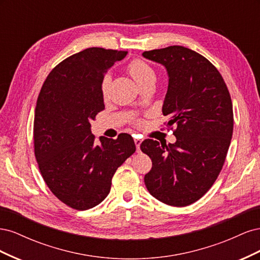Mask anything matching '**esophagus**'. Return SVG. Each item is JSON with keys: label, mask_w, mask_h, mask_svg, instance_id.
I'll return each instance as SVG.
<instances>
[{"label": "esophagus", "mask_w": 260, "mask_h": 260, "mask_svg": "<svg viewBox=\"0 0 260 260\" xmlns=\"http://www.w3.org/2000/svg\"><path fill=\"white\" fill-rule=\"evenodd\" d=\"M135 143H136V146H137V151L140 152V145H141V143H142V140L135 139Z\"/></svg>", "instance_id": "obj_1"}]
</instances>
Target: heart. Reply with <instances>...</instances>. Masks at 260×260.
<instances>
[{
  "label": "heart",
  "mask_w": 260,
  "mask_h": 260,
  "mask_svg": "<svg viewBox=\"0 0 260 260\" xmlns=\"http://www.w3.org/2000/svg\"><path fill=\"white\" fill-rule=\"evenodd\" d=\"M128 72L139 85H142L145 81L151 79V78H155L153 68L142 59H133L128 65ZM109 85H111V78H109L108 75H106L101 83L102 95L104 98L107 96Z\"/></svg>",
  "instance_id": "1"
}]
</instances>
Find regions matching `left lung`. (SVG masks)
Segmentation results:
<instances>
[{
	"instance_id": "obj_1",
	"label": "left lung",
	"mask_w": 260,
	"mask_h": 260,
	"mask_svg": "<svg viewBox=\"0 0 260 260\" xmlns=\"http://www.w3.org/2000/svg\"><path fill=\"white\" fill-rule=\"evenodd\" d=\"M142 55L167 69L162 114L177 138L168 145L143 141L141 149L153 164L144 182L167 205H191L214 184L224 164L233 133L230 93L218 69L195 51L172 45Z\"/></svg>"
}]
</instances>
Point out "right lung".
<instances>
[{"label":"right lung","mask_w":260,"mask_h":260,"mask_svg":"<svg viewBox=\"0 0 260 260\" xmlns=\"http://www.w3.org/2000/svg\"><path fill=\"white\" fill-rule=\"evenodd\" d=\"M127 51L85 49L52 69L38 96L35 155L51 192L77 210L93 208L111 191L118 167L136 152L128 133L95 142L91 121L105 108L101 83Z\"/></svg>","instance_id":"1"}]
</instances>
